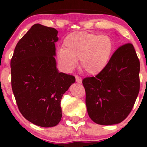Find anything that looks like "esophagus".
<instances>
[{"mask_svg":"<svg viewBox=\"0 0 147 147\" xmlns=\"http://www.w3.org/2000/svg\"><path fill=\"white\" fill-rule=\"evenodd\" d=\"M76 80L78 83H80V84L82 83V79L79 76H76Z\"/></svg>","mask_w":147,"mask_h":147,"instance_id":"1","label":"esophagus"}]
</instances>
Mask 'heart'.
I'll list each match as a JSON object with an SVG mask.
<instances>
[{
  "mask_svg": "<svg viewBox=\"0 0 147 147\" xmlns=\"http://www.w3.org/2000/svg\"><path fill=\"white\" fill-rule=\"evenodd\" d=\"M64 48L57 52L60 66L71 71L80 59L82 69L89 74H97L107 65L111 56L113 43L106 35L79 32L70 34L63 42Z\"/></svg>",
  "mask_w": 147,
  "mask_h": 147,
  "instance_id": "obj_1",
  "label": "heart"
}]
</instances>
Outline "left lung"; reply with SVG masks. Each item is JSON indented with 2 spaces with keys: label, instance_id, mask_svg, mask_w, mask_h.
Returning a JSON list of instances; mask_svg holds the SVG:
<instances>
[{
  "label": "left lung",
  "instance_id": "obj_1",
  "mask_svg": "<svg viewBox=\"0 0 147 147\" xmlns=\"http://www.w3.org/2000/svg\"><path fill=\"white\" fill-rule=\"evenodd\" d=\"M140 61L131 43L120 46L95 77L82 80L88 115L96 124L123 121L133 108L140 90Z\"/></svg>",
  "mask_w": 147,
  "mask_h": 147
}]
</instances>
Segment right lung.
<instances>
[{"label":"right lung","mask_w":147,"mask_h":147,"mask_svg":"<svg viewBox=\"0 0 147 147\" xmlns=\"http://www.w3.org/2000/svg\"><path fill=\"white\" fill-rule=\"evenodd\" d=\"M58 31L35 24L19 40L11 60V86L19 110L35 125L52 127L61 120V100L75 77L58 71Z\"/></svg>","instance_id":"1"}]
</instances>
